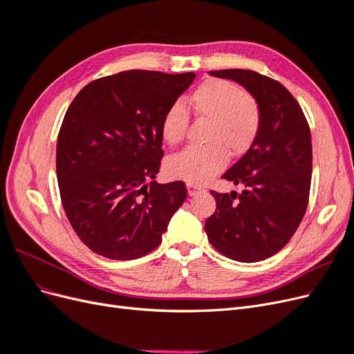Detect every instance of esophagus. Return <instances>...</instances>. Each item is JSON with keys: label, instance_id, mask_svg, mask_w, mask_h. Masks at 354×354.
<instances>
[{"label": "esophagus", "instance_id": "1", "mask_svg": "<svg viewBox=\"0 0 354 354\" xmlns=\"http://www.w3.org/2000/svg\"><path fill=\"white\" fill-rule=\"evenodd\" d=\"M187 192L190 196H195V195L201 194V192H205V189L198 186V185H194V183H187Z\"/></svg>", "mask_w": 354, "mask_h": 354}]
</instances>
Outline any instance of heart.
Masks as SVG:
<instances>
[{"instance_id": "b5f03b06", "label": "heart", "mask_w": 354, "mask_h": 354, "mask_svg": "<svg viewBox=\"0 0 354 354\" xmlns=\"http://www.w3.org/2000/svg\"><path fill=\"white\" fill-rule=\"evenodd\" d=\"M189 109L198 120L207 121L203 134L205 146L186 147L167 160L171 177L201 185L212 178L226 165V158L248 152L259 136L261 111L251 94L224 80H207L192 91ZM187 109L181 103L167 109L160 134L168 145H177L186 134Z\"/></svg>"}]
</instances>
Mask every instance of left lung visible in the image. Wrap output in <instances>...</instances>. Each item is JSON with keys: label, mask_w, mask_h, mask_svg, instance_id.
Here are the masks:
<instances>
[{"label": "left lung", "mask_w": 354, "mask_h": 354, "mask_svg": "<svg viewBox=\"0 0 354 354\" xmlns=\"http://www.w3.org/2000/svg\"><path fill=\"white\" fill-rule=\"evenodd\" d=\"M241 84L257 100L261 125L252 146L221 177L243 190H211L217 208L205 221L211 245L241 263L279 252L301 223L312 183V136L306 116L281 82L246 69L211 71Z\"/></svg>", "instance_id": "obj_1"}]
</instances>
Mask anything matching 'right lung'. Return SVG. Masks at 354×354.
Returning <instances> with one entry per match:
<instances>
[{
	"label": "right lung",
	"instance_id": "add662e5",
	"mask_svg": "<svg viewBox=\"0 0 354 354\" xmlns=\"http://www.w3.org/2000/svg\"><path fill=\"white\" fill-rule=\"evenodd\" d=\"M196 75L127 71L90 82L71 103L57 137L63 208L88 248L111 260L153 251L183 205V181L158 185L160 122Z\"/></svg>",
	"mask_w": 354,
	"mask_h": 354
}]
</instances>
